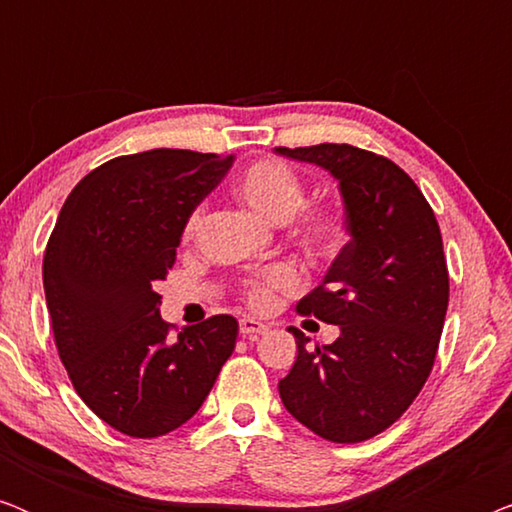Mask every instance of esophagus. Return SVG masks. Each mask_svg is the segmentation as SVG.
Returning a JSON list of instances; mask_svg holds the SVG:
<instances>
[{"instance_id": "1", "label": "esophagus", "mask_w": 512, "mask_h": 512, "mask_svg": "<svg viewBox=\"0 0 512 512\" xmlns=\"http://www.w3.org/2000/svg\"><path fill=\"white\" fill-rule=\"evenodd\" d=\"M265 331H268V326L261 324L258 319H251V317L240 319V333L244 335V338H254V335H261Z\"/></svg>"}]
</instances>
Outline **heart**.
<instances>
[{"label": "heart", "instance_id": "obj_1", "mask_svg": "<svg viewBox=\"0 0 512 512\" xmlns=\"http://www.w3.org/2000/svg\"><path fill=\"white\" fill-rule=\"evenodd\" d=\"M235 193L244 205L263 219L284 223L291 219V237L305 254L314 258L335 256L347 240L345 212L331 202L305 205V184L298 172L277 158H261L249 163L235 179ZM205 219V207L198 205L184 221V240L198 235ZM300 286V275L291 265H272L263 275L244 286V298L256 310H268L277 296L293 293Z\"/></svg>", "mask_w": 512, "mask_h": 512}]
</instances>
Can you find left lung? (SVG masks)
<instances>
[{
    "mask_svg": "<svg viewBox=\"0 0 512 512\" xmlns=\"http://www.w3.org/2000/svg\"><path fill=\"white\" fill-rule=\"evenodd\" d=\"M340 181L352 235L324 282L296 305L303 317L340 328L310 347L289 328L298 356L279 380L284 408L331 443H361L410 408L436 361L450 275L436 214L394 160L352 144L286 149Z\"/></svg>",
    "mask_w": 512,
    "mask_h": 512,
    "instance_id": "obj_1",
    "label": "left lung"
}]
</instances>
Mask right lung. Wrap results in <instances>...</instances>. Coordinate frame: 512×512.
Segmentation results:
<instances>
[{"label": "right lung", "mask_w": 512, "mask_h": 512, "mask_svg": "<svg viewBox=\"0 0 512 512\" xmlns=\"http://www.w3.org/2000/svg\"><path fill=\"white\" fill-rule=\"evenodd\" d=\"M230 165L233 156L186 149L118 156L74 186L48 237L44 291L60 361L81 401L125 436L186 424L235 349L230 314L170 340L156 293L186 216Z\"/></svg>", "instance_id": "right-lung-1"}]
</instances>
